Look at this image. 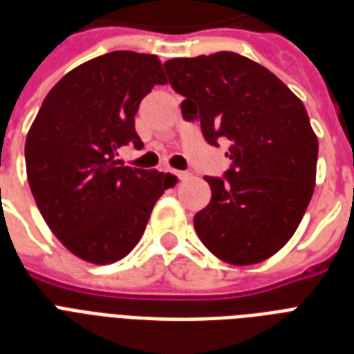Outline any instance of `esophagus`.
Segmentation results:
<instances>
[{
	"mask_svg": "<svg viewBox=\"0 0 354 354\" xmlns=\"http://www.w3.org/2000/svg\"><path fill=\"white\" fill-rule=\"evenodd\" d=\"M172 176H176L178 180H185V178H189V172L185 171H171Z\"/></svg>",
	"mask_w": 354,
	"mask_h": 354,
	"instance_id": "34e87169",
	"label": "esophagus"
}]
</instances>
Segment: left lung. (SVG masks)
Listing matches in <instances>:
<instances>
[{"label": "left lung", "mask_w": 354, "mask_h": 354, "mask_svg": "<svg viewBox=\"0 0 354 354\" xmlns=\"http://www.w3.org/2000/svg\"><path fill=\"white\" fill-rule=\"evenodd\" d=\"M213 147L227 143L224 176H205L211 202L194 215L200 241L224 263H261L285 246L313 198L318 161L303 102L268 69L232 51L163 64Z\"/></svg>", "instance_id": "left-lung-1"}]
</instances>
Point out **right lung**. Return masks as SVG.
Returning a JSON list of instances; mask_svg holds the SVG:
<instances>
[{
    "instance_id": "add662e5",
    "label": "right lung",
    "mask_w": 354,
    "mask_h": 354,
    "mask_svg": "<svg viewBox=\"0 0 354 354\" xmlns=\"http://www.w3.org/2000/svg\"><path fill=\"white\" fill-rule=\"evenodd\" d=\"M165 82L156 55L108 53L58 80L27 133L36 205L58 241L88 263L130 253L165 191L163 172L115 160L121 147H143L133 118L143 97Z\"/></svg>"
}]
</instances>
